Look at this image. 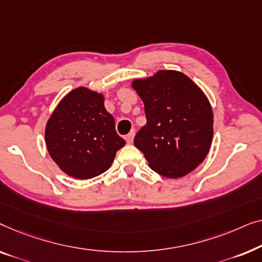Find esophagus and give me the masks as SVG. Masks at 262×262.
Listing matches in <instances>:
<instances>
[{"mask_svg":"<svg viewBox=\"0 0 262 262\" xmlns=\"http://www.w3.org/2000/svg\"><path fill=\"white\" fill-rule=\"evenodd\" d=\"M134 134H135L134 132H130L129 134L126 135V138H124V139H126L127 143H132L133 142V139H134Z\"/></svg>","mask_w":262,"mask_h":262,"instance_id":"obj_1","label":"esophagus"}]
</instances>
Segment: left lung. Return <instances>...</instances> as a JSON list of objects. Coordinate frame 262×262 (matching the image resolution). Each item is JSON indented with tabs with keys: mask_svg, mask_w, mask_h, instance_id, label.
<instances>
[{
	"mask_svg": "<svg viewBox=\"0 0 262 262\" xmlns=\"http://www.w3.org/2000/svg\"><path fill=\"white\" fill-rule=\"evenodd\" d=\"M145 104L147 123L134 145L149 167L167 178L193 171L208 154L212 140L211 105L200 88L178 71H158L133 82Z\"/></svg>",
	"mask_w": 262,
	"mask_h": 262,
	"instance_id": "1",
	"label": "left lung"
}]
</instances>
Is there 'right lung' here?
Masks as SVG:
<instances>
[{
  "label": "right lung",
  "mask_w": 262,
  "mask_h": 262,
  "mask_svg": "<svg viewBox=\"0 0 262 262\" xmlns=\"http://www.w3.org/2000/svg\"><path fill=\"white\" fill-rule=\"evenodd\" d=\"M45 139L56 164L77 179L105 172L126 145L104 108L103 96L86 88L72 90L61 99L47 122Z\"/></svg>",
  "instance_id": "right-lung-1"
}]
</instances>
